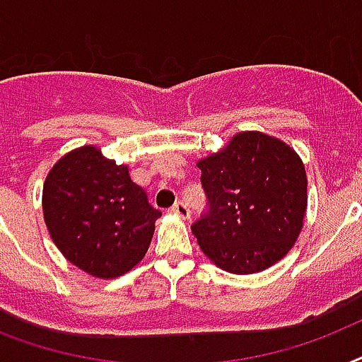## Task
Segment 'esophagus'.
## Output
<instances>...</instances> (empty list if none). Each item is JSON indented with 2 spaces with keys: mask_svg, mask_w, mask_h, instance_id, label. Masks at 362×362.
I'll list each match as a JSON object with an SVG mask.
<instances>
[{
  "mask_svg": "<svg viewBox=\"0 0 362 362\" xmlns=\"http://www.w3.org/2000/svg\"><path fill=\"white\" fill-rule=\"evenodd\" d=\"M170 212L175 216H178V218H189V209H187V204L184 203V201H178V203L173 204V209H170Z\"/></svg>",
  "mask_w": 362,
  "mask_h": 362,
  "instance_id": "esophagus-1",
  "label": "esophagus"
}]
</instances>
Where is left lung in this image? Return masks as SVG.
<instances>
[{"instance_id":"obj_1","label":"left lung","mask_w":362,"mask_h":362,"mask_svg":"<svg viewBox=\"0 0 362 362\" xmlns=\"http://www.w3.org/2000/svg\"><path fill=\"white\" fill-rule=\"evenodd\" d=\"M197 167L206 210L192 231L201 250L233 274H253L280 261L303 229L308 201L295 150L246 131Z\"/></svg>"}]
</instances>
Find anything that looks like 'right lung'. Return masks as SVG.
<instances>
[{
  "label": "right lung",
  "instance_id": "1",
  "mask_svg": "<svg viewBox=\"0 0 362 362\" xmlns=\"http://www.w3.org/2000/svg\"><path fill=\"white\" fill-rule=\"evenodd\" d=\"M42 212L59 252L98 278L133 269L161 216L127 167L93 146L78 148L54 165L42 187Z\"/></svg>",
  "mask_w": 362,
  "mask_h": 362
}]
</instances>
